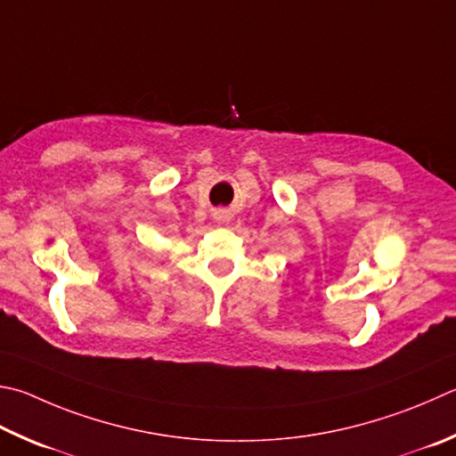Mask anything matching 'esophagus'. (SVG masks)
Instances as JSON below:
<instances>
[{"label": "esophagus", "mask_w": 456, "mask_h": 456, "mask_svg": "<svg viewBox=\"0 0 456 456\" xmlns=\"http://www.w3.org/2000/svg\"><path fill=\"white\" fill-rule=\"evenodd\" d=\"M215 219L225 223V221H227V213H225V211H217V217H215Z\"/></svg>", "instance_id": "esophagus-1"}]
</instances>
